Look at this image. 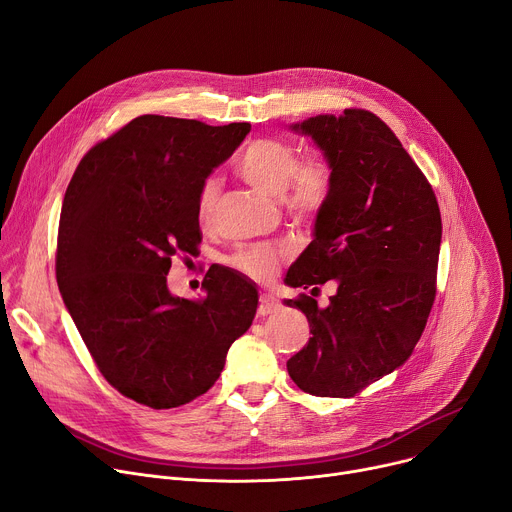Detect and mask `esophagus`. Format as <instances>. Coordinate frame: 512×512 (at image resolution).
<instances>
[{
  "label": "esophagus",
  "instance_id": "esophagus-1",
  "mask_svg": "<svg viewBox=\"0 0 512 512\" xmlns=\"http://www.w3.org/2000/svg\"><path fill=\"white\" fill-rule=\"evenodd\" d=\"M281 309V301L274 297V295H262L260 297V305H258V316H272V313H277Z\"/></svg>",
  "mask_w": 512,
  "mask_h": 512
}]
</instances>
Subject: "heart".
Listing matches in <instances>:
<instances>
[{
	"label": "heart",
	"mask_w": 512,
	"mask_h": 512,
	"mask_svg": "<svg viewBox=\"0 0 512 512\" xmlns=\"http://www.w3.org/2000/svg\"><path fill=\"white\" fill-rule=\"evenodd\" d=\"M240 176L264 192L270 199H279L283 209L297 219H313L330 199L332 170L322 155H309L299 160L295 145L283 139H256L240 153ZM221 184L217 178H207L201 184L196 199V219L209 225L217 207ZM285 252L258 244L244 246L233 254L231 262L246 277L268 281L277 274Z\"/></svg>",
	"instance_id": "obj_1"
}]
</instances>
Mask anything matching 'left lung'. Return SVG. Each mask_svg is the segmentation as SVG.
<instances>
[{"mask_svg":"<svg viewBox=\"0 0 512 512\" xmlns=\"http://www.w3.org/2000/svg\"><path fill=\"white\" fill-rule=\"evenodd\" d=\"M309 137L332 170L330 199L313 240L291 264L285 285L334 281L328 307L301 295L309 342L287 361L299 389L350 398L402 367L435 301L441 250L437 196L393 131L369 110L318 114L291 125Z\"/></svg>","mask_w":512,"mask_h":512,"instance_id":"8db88e82","label":"left lung"}]
</instances>
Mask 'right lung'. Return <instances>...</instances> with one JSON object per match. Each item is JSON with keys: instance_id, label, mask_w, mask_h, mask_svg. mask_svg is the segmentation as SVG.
<instances>
[{"instance_id": "obj_1", "label": "right lung", "mask_w": 512, "mask_h": 512, "mask_svg": "<svg viewBox=\"0 0 512 512\" xmlns=\"http://www.w3.org/2000/svg\"><path fill=\"white\" fill-rule=\"evenodd\" d=\"M250 133L143 114L92 147L61 207L57 285L106 381L137 404L178 408L219 379L256 316L258 291L213 270L205 297L172 295V256L201 242V184Z\"/></svg>"}]
</instances>
